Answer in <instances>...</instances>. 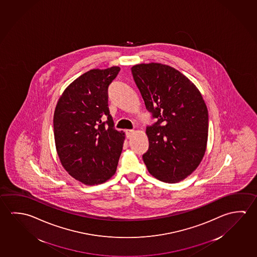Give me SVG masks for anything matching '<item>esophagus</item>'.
Instances as JSON below:
<instances>
[{
    "label": "esophagus",
    "instance_id": "1",
    "mask_svg": "<svg viewBox=\"0 0 257 257\" xmlns=\"http://www.w3.org/2000/svg\"><path fill=\"white\" fill-rule=\"evenodd\" d=\"M135 130H126L125 131V134H126V137L128 139H130L133 137V135H135Z\"/></svg>",
    "mask_w": 257,
    "mask_h": 257
}]
</instances>
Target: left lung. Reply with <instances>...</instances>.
<instances>
[{
    "label": "left lung",
    "mask_w": 257,
    "mask_h": 257,
    "mask_svg": "<svg viewBox=\"0 0 257 257\" xmlns=\"http://www.w3.org/2000/svg\"><path fill=\"white\" fill-rule=\"evenodd\" d=\"M146 108L157 122L148 126L143 160L160 181L174 184L197 169L205 154L209 118L197 87L175 68L159 63L131 68Z\"/></svg>",
    "instance_id": "1"
}]
</instances>
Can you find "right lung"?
I'll return each instance as SVG.
<instances>
[{"instance_id":"right-lung-1","label":"right lung","mask_w":257,"mask_h":257,"mask_svg":"<svg viewBox=\"0 0 257 257\" xmlns=\"http://www.w3.org/2000/svg\"><path fill=\"white\" fill-rule=\"evenodd\" d=\"M119 72L120 67L112 66L85 72L64 89L55 106L54 135L60 162L84 185L105 183L116 171L125 135L114 128L107 88Z\"/></svg>"}]
</instances>
